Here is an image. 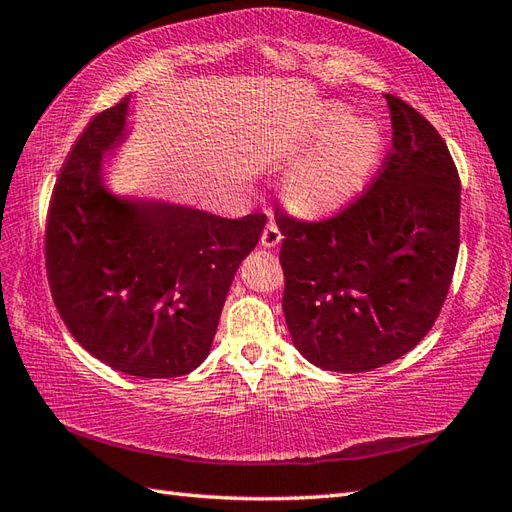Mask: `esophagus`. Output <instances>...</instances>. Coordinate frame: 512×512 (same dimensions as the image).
<instances>
[{"mask_svg":"<svg viewBox=\"0 0 512 512\" xmlns=\"http://www.w3.org/2000/svg\"><path fill=\"white\" fill-rule=\"evenodd\" d=\"M281 239H284V235H281V231L277 228V224H266L264 233H262V246L264 248H275L281 244Z\"/></svg>","mask_w":512,"mask_h":512,"instance_id":"34e87169","label":"esophagus"}]
</instances>
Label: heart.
Returning <instances> with one entry per match:
<instances>
[{"mask_svg": "<svg viewBox=\"0 0 512 512\" xmlns=\"http://www.w3.org/2000/svg\"><path fill=\"white\" fill-rule=\"evenodd\" d=\"M317 145L286 171L290 200L306 213L341 209L363 191L383 151V132L369 118H350V107H323L312 132Z\"/></svg>", "mask_w": 512, "mask_h": 512, "instance_id": "heart-1", "label": "heart"}]
</instances>
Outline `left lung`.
<instances>
[{
    "mask_svg": "<svg viewBox=\"0 0 512 512\" xmlns=\"http://www.w3.org/2000/svg\"><path fill=\"white\" fill-rule=\"evenodd\" d=\"M391 151L361 200L328 222L277 215L281 308L299 354L321 369L369 372L413 350L453 279L460 178L427 118L387 94Z\"/></svg>",
    "mask_w": 512,
    "mask_h": 512,
    "instance_id": "left-lung-1",
    "label": "left lung"
}]
</instances>
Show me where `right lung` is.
Wrapping results in <instances>:
<instances>
[{
  "mask_svg": "<svg viewBox=\"0 0 512 512\" xmlns=\"http://www.w3.org/2000/svg\"><path fill=\"white\" fill-rule=\"evenodd\" d=\"M132 96L92 118L54 187L46 266L52 299L83 350L116 372L171 378L209 356L239 264L266 217L224 220L121 193L105 158L129 136Z\"/></svg>",
  "mask_w": 512,
  "mask_h": 512,
  "instance_id": "right-lung-1",
  "label": "right lung"
}]
</instances>
